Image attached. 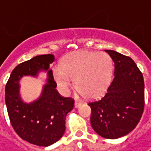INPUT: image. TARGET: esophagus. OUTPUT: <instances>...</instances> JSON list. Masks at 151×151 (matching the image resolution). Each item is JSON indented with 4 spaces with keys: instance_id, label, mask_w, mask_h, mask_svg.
Listing matches in <instances>:
<instances>
[{
    "instance_id": "34e87169",
    "label": "esophagus",
    "mask_w": 151,
    "mask_h": 151,
    "mask_svg": "<svg viewBox=\"0 0 151 151\" xmlns=\"http://www.w3.org/2000/svg\"><path fill=\"white\" fill-rule=\"evenodd\" d=\"M81 101H76L75 103H74V106H75V108H78L80 106H81Z\"/></svg>"
}]
</instances>
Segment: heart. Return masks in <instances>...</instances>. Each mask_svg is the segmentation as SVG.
<instances>
[{"instance_id":"1","label":"heart","mask_w":151,"mask_h":151,"mask_svg":"<svg viewBox=\"0 0 151 151\" xmlns=\"http://www.w3.org/2000/svg\"><path fill=\"white\" fill-rule=\"evenodd\" d=\"M112 59L106 52L77 51L64 57L53 77L60 90L68 94L75 79L76 88L88 98L104 93L112 75Z\"/></svg>"}]
</instances>
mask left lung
<instances>
[{"label": "left lung", "instance_id": "1", "mask_svg": "<svg viewBox=\"0 0 151 151\" xmlns=\"http://www.w3.org/2000/svg\"><path fill=\"white\" fill-rule=\"evenodd\" d=\"M114 63V77L106 92L88 102L90 123L96 134L115 139L133 131L140 120L145 106L143 74L128 56L106 50Z\"/></svg>", "mask_w": 151, "mask_h": 151}]
</instances>
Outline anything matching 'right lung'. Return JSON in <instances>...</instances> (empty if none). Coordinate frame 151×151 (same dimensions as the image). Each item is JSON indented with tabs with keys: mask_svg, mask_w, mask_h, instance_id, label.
<instances>
[{
	"mask_svg": "<svg viewBox=\"0 0 151 151\" xmlns=\"http://www.w3.org/2000/svg\"><path fill=\"white\" fill-rule=\"evenodd\" d=\"M54 55H41L17 65L11 73L5 88V101L12 128L23 140L38 146H50L58 141L65 132L66 116L74 106V101L63 97L56 90L50 64ZM41 71L47 78L42 92L36 100L25 102L20 94L22 78L37 77Z\"/></svg>",
	"mask_w": 151,
	"mask_h": 151,
	"instance_id": "right-lung-1",
	"label": "right lung"
}]
</instances>
